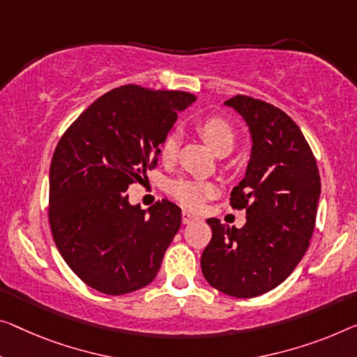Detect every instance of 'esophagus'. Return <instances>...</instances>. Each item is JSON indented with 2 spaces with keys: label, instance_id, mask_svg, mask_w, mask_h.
<instances>
[{
  "label": "esophagus",
  "instance_id": "1",
  "mask_svg": "<svg viewBox=\"0 0 357 357\" xmlns=\"http://www.w3.org/2000/svg\"><path fill=\"white\" fill-rule=\"evenodd\" d=\"M197 220H199V218H197L195 215H192V213L183 211V222H184V225H190V222H194Z\"/></svg>",
  "mask_w": 357,
  "mask_h": 357
}]
</instances>
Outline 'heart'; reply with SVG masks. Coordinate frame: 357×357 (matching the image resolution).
Here are the masks:
<instances>
[{"instance_id": "heart-1", "label": "heart", "mask_w": 357, "mask_h": 357, "mask_svg": "<svg viewBox=\"0 0 357 357\" xmlns=\"http://www.w3.org/2000/svg\"><path fill=\"white\" fill-rule=\"evenodd\" d=\"M195 130L208 142L210 147L220 155L229 153L236 146L237 132L221 115H206L195 123ZM178 157L176 136L168 132L158 146V158L163 165H172ZM169 194L174 200L189 210H199L208 199L218 194V185L210 181L179 178L169 185Z\"/></svg>"}]
</instances>
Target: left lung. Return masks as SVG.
Listing matches in <instances>:
<instances>
[{
	"label": "left lung",
	"instance_id": "obj_1",
	"mask_svg": "<svg viewBox=\"0 0 357 357\" xmlns=\"http://www.w3.org/2000/svg\"><path fill=\"white\" fill-rule=\"evenodd\" d=\"M250 126L253 151L247 174L231 192L245 210L237 229L206 220L211 241L200 258L206 282L236 298L263 295L282 284L305 257L316 226L321 176L314 153L294 120L252 96L226 100Z\"/></svg>",
	"mask_w": 357,
	"mask_h": 357
}]
</instances>
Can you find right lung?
<instances>
[{"label": "right lung", "mask_w": 357, "mask_h": 357, "mask_svg": "<svg viewBox=\"0 0 357 357\" xmlns=\"http://www.w3.org/2000/svg\"><path fill=\"white\" fill-rule=\"evenodd\" d=\"M194 100L185 91L125 84L96 99L57 142L47 218L62 258L91 289L125 295L155 279L181 208L162 200L146 213L128 204L126 189L155 169L176 110Z\"/></svg>", "instance_id": "right-lung-1"}]
</instances>
